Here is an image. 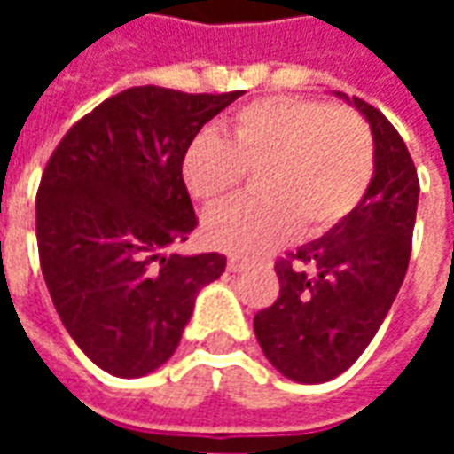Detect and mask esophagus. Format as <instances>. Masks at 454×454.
Masks as SVG:
<instances>
[{
  "label": "esophagus",
  "instance_id": "esophagus-1",
  "mask_svg": "<svg viewBox=\"0 0 454 454\" xmlns=\"http://www.w3.org/2000/svg\"><path fill=\"white\" fill-rule=\"evenodd\" d=\"M250 265H253V262H250V260H243V257H231V260H228V270H231V272H243V270H247Z\"/></svg>",
  "mask_w": 454,
  "mask_h": 454
}]
</instances>
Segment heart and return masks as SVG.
I'll return each instance as SVG.
<instances>
[{"label":"heart","instance_id":"1","mask_svg":"<svg viewBox=\"0 0 454 454\" xmlns=\"http://www.w3.org/2000/svg\"><path fill=\"white\" fill-rule=\"evenodd\" d=\"M260 172V197L211 214V246L260 255L299 233L321 236L360 207L374 179L370 123L348 106L270 97L238 109L223 136L204 130L182 153V179L207 207L226 204Z\"/></svg>","mask_w":454,"mask_h":454}]
</instances>
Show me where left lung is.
<instances>
[{"instance_id": "obj_1", "label": "left lung", "mask_w": 454, "mask_h": 454, "mask_svg": "<svg viewBox=\"0 0 454 454\" xmlns=\"http://www.w3.org/2000/svg\"><path fill=\"white\" fill-rule=\"evenodd\" d=\"M352 104L374 136L370 189L324 238L277 260L279 296L253 321L267 360L301 384L333 380L360 357L409 270L419 172L389 119L360 97Z\"/></svg>"}]
</instances>
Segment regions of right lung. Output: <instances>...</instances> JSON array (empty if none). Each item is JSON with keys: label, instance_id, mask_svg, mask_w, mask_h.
I'll return each mask as SVG.
<instances>
[{"label": "right lung", "instance_id": "right-lung-1", "mask_svg": "<svg viewBox=\"0 0 454 454\" xmlns=\"http://www.w3.org/2000/svg\"><path fill=\"white\" fill-rule=\"evenodd\" d=\"M240 90L187 94L130 87L67 130L35 194L43 279L60 321L114 377H143L172 357L199 289L226 255H168L197 214L182 153Z\"/></svg>", "mask_w": 454, "mask_h": 454}]
</instances>
